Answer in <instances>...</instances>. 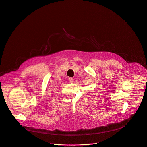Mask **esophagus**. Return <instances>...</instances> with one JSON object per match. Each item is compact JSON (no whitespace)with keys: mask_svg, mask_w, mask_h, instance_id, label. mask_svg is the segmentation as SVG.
I'll use <instances>...</instances> for the list:
<instances>
[{"mask_svg":"<svg viewBox=\"0 0 147 147\" xmlns=\"http://www.w3.org/2000/svg\"><path fill=\"white\" fill-rule=\"evenodd\" d=\"M74 79L73 78H69V82H71V83L74 82Z\"/></svg>","mask_w":147,"mask_h":147,"instance_id":"obj_1","label":"esophagus"}]
</instances>
